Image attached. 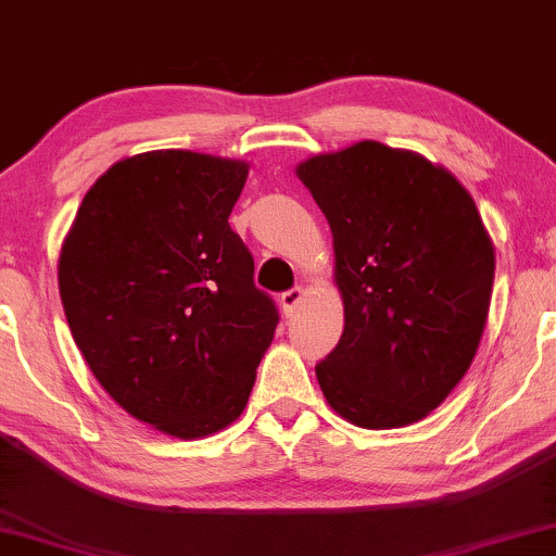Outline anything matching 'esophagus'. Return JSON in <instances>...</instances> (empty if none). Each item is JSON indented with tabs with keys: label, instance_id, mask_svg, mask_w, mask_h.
<instances>
[{
	"label": "esophagus",
	"instance_id": "esophagus-1",
	"mask_svg": "<svg viewBox=\"0 0 556 556\" xmlns=\"http://www.w3.org/2000/svg\"><path fill=\"white\" fill-rule=\"evenodd\" d=\"M302 298H305V290H302V287H292V290L282 292V298H279V302H282L285 315H292L294 309H298L300 302H302Z\"/></svg>",
	"mask_w": 556,
	"mask_h": 556
}]
</instances>
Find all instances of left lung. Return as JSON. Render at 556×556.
<instances>
[{
	"label": "left lung",
	"instance_id": "left-lung-1",
	"mask_svg": "<svg viewBox=\"0 0 556 556\" xmlns=\"http://www.w3.org/2000/svg\"><path fill=\"white\" fill-rule=\"evenodd\" d=\"M328 218L345 325L315 366L340 417L402 427L438 409L476 358L495 256L468 190L414 152L358 142L302 162Z\"/></svg>",
	"mask_w": 556,
	"mask_h": 556
}]
</instances>
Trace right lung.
<instances>
[{"instance_id": "1", "label": "right lung", "mask_w": 556, "mask_h": 556, "mask_svg": "<svg viewBox=\"0 0 556 556\" xmlns=\"http://www.w3.org/2000/svg\"><path fill=\"white\" fill-rule=\"evenodd\" d=\"M247 175L243 162L182 150L116 162L86 192L58 262L88 368L131 417L180 440L239 417L279 323L228 226Z\"/></svg>"}]
</instances>
